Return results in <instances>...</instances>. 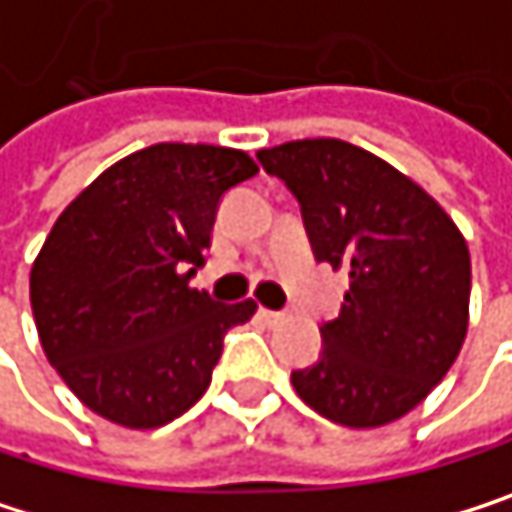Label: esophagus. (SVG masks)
Wrapping results in <instances>:
<instances>
[{
    "mask_svg": "<svg viewBox=\"0 0 512 512\" xmlns=\"http://www.w3.org/2000/svg\"><path fill=\"white\" fill-rule=\"evenodd\" d=\"M259 316L265 319L268 326H277V323H283V319H286V313H280V310H268V307H259Z\"/></svg>",
    "mask_w": 512,
    "mask_h": 512,
    "instance_id": "34e87169",
    "label": "esophagus"
}]
</instances>
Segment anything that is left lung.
Returning <instances> with one entry per match:
<instances>
[{
    "instance_id": "obj_1",
    "label": "left lung",
    "mask_w": 512,
    "mask_h": 512,
    "mask_svg": "<svg viewBox=\"0 0 512 512\" xmlns=\"http://www.w3.org/2000/svg\"><path fill=\"white\" fill-rule=\"evenodd\" d=\"M301 205L319 262L350 274L323 356L292 371L298 398L347 428L401 419L453 368L471 304L468 241L419 183L341 141L301 138L256 153Z\"/></svg>"
}]
</instances>
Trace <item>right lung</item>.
<instances>
[{
  "instance_id": "1",
  "label": "right lung",
  "mask_w": 512,
  "mask_h": 512,
  "mask_svg": "<svg viewBox=\"0 0 512 512\" xmlns=\"http://www.w3.org/2000/svg\"><path fill=\"white\" fill-rule=\"evenodd\" d=\"M259 165L214 144H153L105 168L62 211L29 274L41 350L102 419L159 428L211 386L223 335L256 301L189 286L226 189Z\"/></svg>"
}]
</instances>
